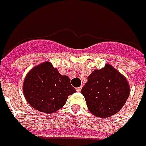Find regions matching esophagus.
I'll return each mask as SVG.
<instances>
[{
	"mask_svg": "<svg viewBox=\"0 0 146 146\" xmlns=\"http://www.w3.org/2000/svg\"><path fill=\"white\" fill-rule=\"evenodd\" d=\"M80 90H81V87H78V88H76L77 92H80Z\"/></svg>",
	"mask_w": 146,
	"mask_h": 146,
	"instance_id": "obj_1",
	"label": "esophagus"
}]
</instances>
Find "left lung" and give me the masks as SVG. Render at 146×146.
I'll list each match as a JSON object with an SVG mask.
<instances>
[{
    "mask_svg": "<svg viewBox=\"0 0 146 146\" xmlns=\"http://www.w3.org/2000/svg\"><path fill=\"white\" fill-rule=\"evenodd\" d=\"M80 93L91 113L98 117H109L126 104L130 87L126 78L108 64L92 72Z\"/></svg>",
    "mask_w": 146,
    "mask_h": 146,
    "instance_id": "left-lung-1",
    "label": "left lung"
}]
</instances>
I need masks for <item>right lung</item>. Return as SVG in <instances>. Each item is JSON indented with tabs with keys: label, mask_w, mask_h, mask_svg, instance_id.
<instances>
[{
	"label": "right lung",
	"mask_w": 146,
	"mask_h": 146,
	"mask_svg": "<svg viewBox=\"0 0 146 146\" xmlns=\"http://www.w3.org/2000/svg\"><path fill=\"white\" fill-rule=\"evenodd\" d=\"M23 91L28 103L42 113L60 109L76 90L66 76H62L50 62L35 66L25 77Z\"/></svg>",
	"instance_id": "right-lung-1"
}]
</instances>
